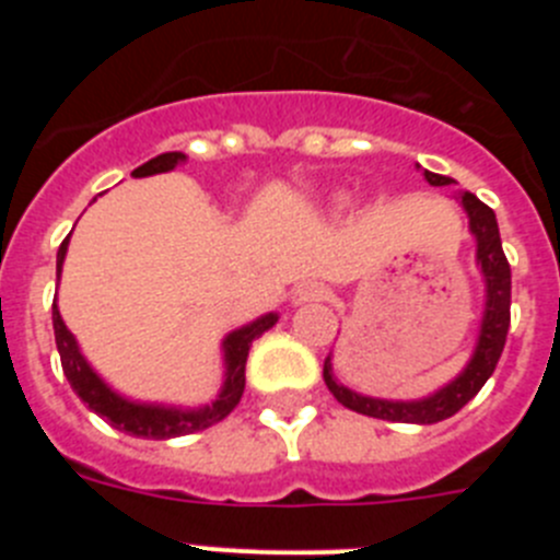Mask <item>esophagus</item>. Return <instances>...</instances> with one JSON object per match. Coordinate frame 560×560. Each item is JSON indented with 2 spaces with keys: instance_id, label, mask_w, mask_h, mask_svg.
I'll use <instances>...</instances> for the list:
<instances>
[{
  "instance_id": "obj_1",
  "label": "esophagus",
  "mask_w": 560,
  "mask_h": 560,
  "mask_svg": "<svg viewBox=\"0 0 560 560\" xmlns=\"http://www.w3.org/2000/svg\"><path fill=\"white\" fill-rule=\"evenodd\" d=\"M323 285L316 283H300L294 291H291V305H305L314 303V300H323Z\"/></svg>"
}]
</instances>
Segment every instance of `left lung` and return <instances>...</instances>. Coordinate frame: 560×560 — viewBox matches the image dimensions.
Wrapping results in <instances>:
<instances>
[{
  "label": "left lung",
  "mask_w": 560,
  "mask_h": 560,
  "mask_svg": "<svg viewBox=\"0 0 560 560\" xmlns=\"http://www.w3.org/2000/svg\"><path fill=\"white\" fill-rule=\"evenodd\" d=\"M423 176L434 187L452 185L454 182L448 176H440V173L432 171H423ZM459 199H463L465 212H468L471 235L477 237V264L485 277L482 328H479V339L471 361L465 364V370L452 384H446L443 389L429 395V398L384 400L359 395L345 387V384H339L334 378L328 355L323 368L325 384H328V389L334 393V398L339 400L341 407L353 409L359 415H368V418L393 420V423H438V420H446L452 415H457L485 387V381L491 378L493 370H497L499 355L504 350V339H508V328H511V264H508V257L502 252V237H499V224L491 207L482 205L474 192H463Z\"/></svg>",
  "instance_id": "obj_1"
}]
</instances>
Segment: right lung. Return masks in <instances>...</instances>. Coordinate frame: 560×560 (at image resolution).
Here are the masks:
<instances>
[{
	"mask_svg": "<svg viewBox=\"0 0 560 560\" xmlns=\"http://www.w3.org/2000/svg\"><path fill=\"white\" fill-rule=\"evenodd\" d=\"M187 156L179 151H167L153 156L151 162L140 165L131 176L142 179V176H153V173H167L173 167L185 162ZM67 244L69 235L63 237V244L58 246V277H61L63 257H67ZM277 323V314H266L255 323L244 325V328L232 330L224 339V387H221L219 398L199 409H179V407H162V404H137V400H128L122 395L114 393L106 381L89 368V361L83 359L81 348H78L75 336L69 334V328L63 325L61 311L52 303V328H56V345L58 355H61V368L67 375L69 387L75 389L78 398L86 404L95 415H101L103 420H108L114 429L120 432L133 434V438L145 440H171L182 438V434L205 432V429L215 427L232 409L237 407V400L244 395L246 387V355H249L252 341L257 336L269 330Z\"/></svg>",
	"mask_w": 560,
	"mask_h": 560,
	"instance_id": "right-lung-1",
	"label": "right lung"
}]
</instances>
